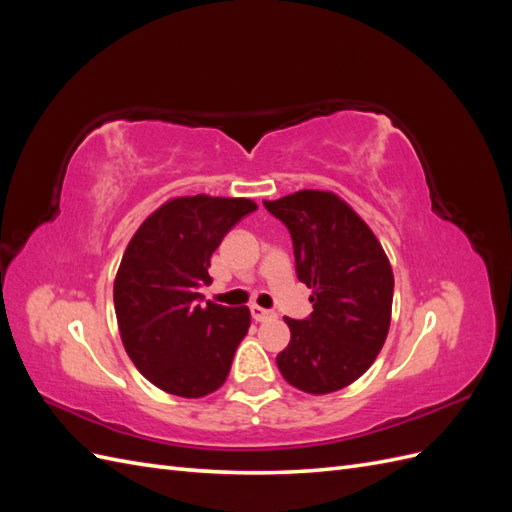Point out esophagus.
<instances>
[{"mask_svg": "<svg viewBox=\"0 0 512 512\" xmlns=\"http://www.w3.org/2000/svg\"><path fill=\"white\" fill-rule=\"evenodd\" d=\"M250 312H252V318L256 322H271V320L277 318V314L273 312V309H265V307H258V305H252Z\"/></svg>", "mask_w": 512, "mask_h": 512, "instance_id": "34e87169", "label": "esophagus"}]
</instances>
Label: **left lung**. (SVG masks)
<instances>
[{"label":"left lung","mask_w":512,"mask_h":512,"mask_svg":"<svg viewBox=\"0 0 512 512\" xmlns=\"http://www.w3.org/2000/svg\"><path fill=\"white\" fill-rule=\"evenodd\" d=\"M265 207L288 228L297 277L314 303L305 320L284 318L290 344L277 367L305 393L344 389L376 361L389 333L391 262L369 226L331 192L301 190Z\"/></svg>","instance_id":"8db88e82"}]
</instances>
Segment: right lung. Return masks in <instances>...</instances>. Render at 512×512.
<instances>
[{
	"mask_svg": "<svg viewBox=\"0 0 512 512\" xmlns=\"http://www.w3.org/2000/svg\"><path fill=\"white\" fill-rule=\"evenodd\" d=\"M256 211L250 198L181 196L153 211L130 239L113 286L123 348L158 389L205 397L224 384L250 329V309L200 305L209 260L226 232Z\"/></svg>",
	"mask_w": 512,
	"mask_h": 512,
	"instance_id": "1",
	"label": "right lung"
}]
</instances>
